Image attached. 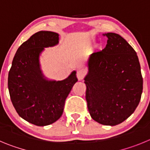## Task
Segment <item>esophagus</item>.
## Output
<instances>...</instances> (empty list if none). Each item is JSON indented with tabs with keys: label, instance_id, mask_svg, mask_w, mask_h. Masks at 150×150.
Returning a JSON list of instances; mask_svg holds the SVG:
<instances>
[{
	"label": "esophagus",
	"instance_id": "34e87169",
	"mask_svg": "<svg viewBox=\"0 0 150 150\" xmlns=\"http://www.w3.org/2000/svg\"><path fill=\"white\" fill-rule=\"evenodd\" d=\"M85 74H86V71H85L83 69H78V71H77V73H76L77 78H78V80H82V79L83 78V77H84Z\"/></svg>",
	"mask_w": 150,
	"mask_h": 150
}]
</instances>
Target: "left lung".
Returning <instances> with one entry per match:
<instances>
[{"label":"left lung","instance_id":"1","mask_svg":"<svg viewBox=\"0 0 150 150\" xmlns=\"http://www.w3.org/2000/svg\"><path fill=\"white\" fill-rule=\"evenodd\" d=\"M107 36L103 50L90 54L84 78L86 100L91 117L105 125H116L130 117L143 91V78L134 48L120 35Z\"/></svg>","mask_w":150,"mask_h":150}]
</instances>
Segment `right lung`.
<instances>
[{"label":"right lung","mask_w":150,"mask_h":150,"mask_svg":"<svg viewBox=\"0 0 150 150\" xmlns=\"http://www.w3.org/2000/svg\"><path fill=\"white\" fill-rule=\"evenodd\" d=\"M59 42V34L39 31L18 48L8 75V89L16 112L28 122L45 126L62 116L65 101L78 81L76 72L63 81L48 80L42 72L40 56L45 48Z\"/></svg>","instance_id":"obj_1"}]
</instances>
